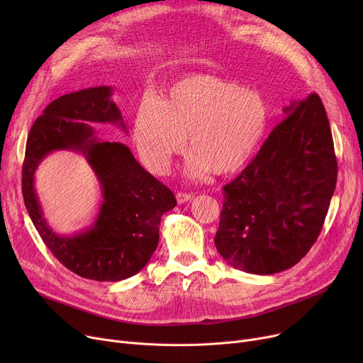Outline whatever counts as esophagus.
<instances>
[{
  "label": "esophagus",
  "instance_id": "esophagus-1",
  "mask_svg": "<svg viewBox=\"0 0 363 363\" xmlns=\"http://www.w3.org/2000/svg\"><path fill=\"white\" fill-rule=\"evenodd\" d=\"M191 199H193V196L188 194V193H177V201H178L179 204L186 203V201H189Z\"/></svg>",
  "mask_w": 363,
  "mask_h": 363
}]
</instances>
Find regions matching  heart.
<instances>
[{"label": "heart", "instance_id": "1", "mask_svg": "<svg viewBox=\"0 0 363 363\" xmlns=\"http://www.w3.org/2000/svg\"><path fill=\"white\" fill-rule=\"evenodd\" d=\"M268 126V106L253 89L212 74L188 76L172 85L164 101L145 97L133 119V138L143 160L164 172L182 152L186 133L191 155L186 177L201 181L212 170L240 169L255 152Z\"/></svg>", "mask_w": 363, "mask_h": 363}]
</instances>
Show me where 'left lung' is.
I'll return each mask as SVG.
<instances>
[{"instance_id":"obj_1","label":"left lung","mask_w":363,"mask_h":363,"mask_svg":"<svg viewBox=\"0 0 363 363\" xmlns=\"http://www.w3.org/2000/svg\"><path fill=\"white\" fill-rule=\"evenodd\" d=\"M284 113L256 157L223 186L215 245L247 274L282 272L306 256L335 189L337 159L319 95Z\"/></svg>"}]
</instances>
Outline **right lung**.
<instances>
[{
  "label": "right lung",
  "instance_id": "add662e5",
  "mask_svg": "<svg viewBox=\"0 0 363 363\" xmlns=\"http://www.w3.org/2000/svg\"><path fill=\"white\" fill-rule=\"evenodd\" d=\"M111 86H94L50 103L29 132L22 191L38 234L67 269L82 278L116 282L138 274L159 244L163 213L177 206L174 193L135 160L128 145L101 141L89 123H111L128 132ZM82 152L102 185L104 201L88 230L59 236L48 226L33 179L50 152Z\"/></svg>",
  "mask_w": 363,
  "mask_h": 363
}]
</instances>
